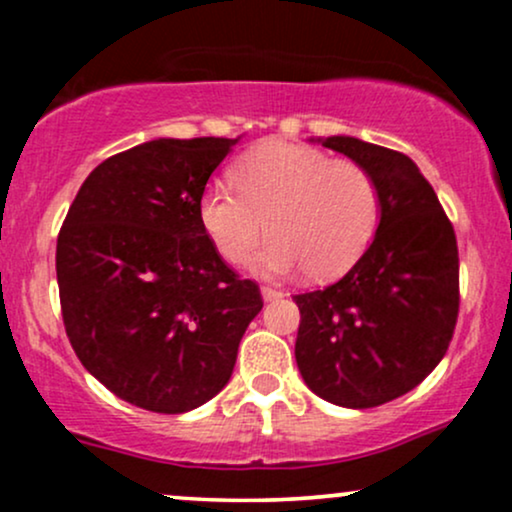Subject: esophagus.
Instances as JSON below:
<instances>
[{"mask_svg":"<svg viewBox=\"0 0 512 512\" xmlns=\"http://www.w3.org/2000/svg\"><path fill=\"white\" fill-rule=\"evenodd\" d=\"M262 298L264 301H279V298H284V291L281 289H274V286H262Z\"/></svg>","mask_w":512,"mask_h":512,"instance_id":"obj_1","label":"esophagus"}]
</instances>
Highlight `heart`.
Returning a JSON list of instances; mask_svg holds the SVG:
<instances>
[{"instance_id": "1", "label": "heart", "mask_w": 512, "mask_h": 512, "mask_svg": "<svg viewBox=\"0 0 512 512\" xmlns=\"http://www.w3.org/2000/svg\"><path fill=\"white\" fill-rule=\"evenodd\" d=\"M233 182L211 180L199 197V221L226 262L238 264L272 236L255 267L310 279L346 272L375 236L380 190L373 173L351 158L315 146L267 142L240 156Z\"/></svg>"}]
</instances>
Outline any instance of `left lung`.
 <instances>
[{"instance_id":"left-lung-1","label":"left lung","mask_w":512,"mask_h":512,"mask_svg":"<svg viewBox=\"0 0 512 512\" xmlns=\"http://www.w3.org/2000/svg\"><path fill=\"white\" fill-rule=\"evenodd\" d=\"M322 146L373 173L380 226L342 279L293 296L296 363L317 397L370 409L414 390L448 351L460 313L457 238L409 156L354 137Z\"/></svg>"}]
</instances>
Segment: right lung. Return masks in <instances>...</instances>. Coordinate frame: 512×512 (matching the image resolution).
Masks as SVG:
<instances>
[{
	"label": "right lung",
	"mask_w": 512,
	"mask_h": 512,
	"mask_svg": "<svg viewBox=\"0 0 512 512\" xmlns=\"http://www.w3.org/2000/svg\"><path fill=\"white\" fill-rule=\"evenodd\" d=\"M238 139H154L105 158L57 236L64 330L125 402L182 414L231 380L260 286L216 252L199 197Z\"/></svg>",
	"instance_id": "right-lung-1"
}]
</instances>
